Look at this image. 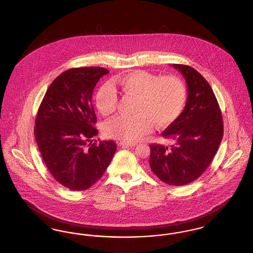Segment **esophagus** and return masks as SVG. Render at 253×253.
<instances>
[{"mask_svg":"<svg viewBox=\"0 0 253 253\" xmlns=\"http://www.w3.org/2000/svg\"><path fill=\"white\" fill-rule=\"evenodd\" d=\"M136 145V143H133V142H124V141H121V142H119V146L120 147H122V148H124V147H134Z\"/></svg>","mask_w":253,"mask_h":253,"instance_id":"esophagus-1","label":"esophagus"}]
</instances>
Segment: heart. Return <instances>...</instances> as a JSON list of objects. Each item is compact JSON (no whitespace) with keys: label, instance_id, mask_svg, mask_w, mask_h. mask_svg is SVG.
<instances>
[{"label":"heart","instance_id":"obj_1","mask_svg":"<svg viewBox=\"0 0 253 253\" xmlns=\"http://www.w3.org/2000/svg\"><path fill=\"white\" fill-rule=\"evenodd\" d=\"M114 85L127 96L137 97L133 117L119 116L107 121L104 132L115 139L134 142L152 132L154 124L165 128L176 121L185 107L187 91L180 79L160 78L144 70H134L119 78ZM118 94L110 85L96 92V105L103 117L112 116L118 106Z\"/></svg>","mask_w":253,"mask_h":253}]
</instances>
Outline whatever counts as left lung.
Wrapping results in <instances>:
<instances>
[{
    "mask_svg": "<svg viewBox=\"0 0 253 253\" xmlns=\"http://www.w3.org/2000/svg\"><path fill=\"white\" fill-rule=\"evenodd\" d=\"M172 66L186 81L187 102L179 118L162 132L173 145H150L149 163L160 180L183 186L198 178L211 164L224 128L216 97L203 76L188 65Z\"/></svg>",
    "mask_w": 253,
    "mask_h": 253,
    "instance_id": "1",
    "label": "left lung"
}]
</instances>
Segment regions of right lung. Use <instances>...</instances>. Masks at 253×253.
<instances>
[{"label": "right lung", "instance_id": "add662e5", "mask_svg": "<svg viewBox=\"0 0 253 253\" xmlns=\"http://www.w3.org/2000/svg\"><path fill=\"white\" fill-rule=\"evenodd\" d=\"M103 67L72 68L56 78L43 96L35 121V138L53 177L73 191H84L98 180L117 151L112 140L93 143L97 134L92 103Z\"/></svg>", "mask_w": 253, "mask_h": 253}]
</instances>
